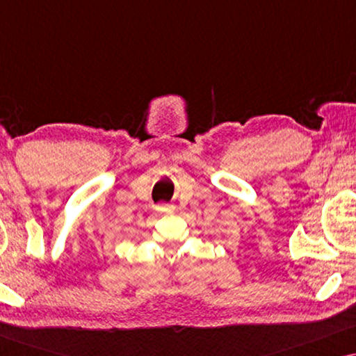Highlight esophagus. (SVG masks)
Returning <instances> with one entry per match:
<instances>
[{
    "label": "esophagus",
    "instance_id": "1",
    "mask_svg": "<svg viewBox=\"0 0 356 356\" xmlns=\"http://www.w3.org/2000/svg\"><path fill=\"white\" fill-rule=\"evenodd\" d=\"M157 211L159 212H163V213H170V212H173V206H167V204H160V206H157Z\"/></svg>",
    "mask_w": 356,
    "mask_h": 356
}]
</instances>
